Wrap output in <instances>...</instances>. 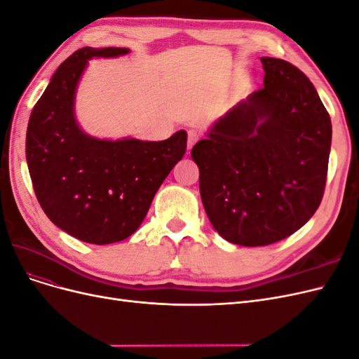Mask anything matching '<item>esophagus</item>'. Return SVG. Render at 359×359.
I'll return each instance as SVG.
<instances>
[{"label": "esophagus", "instance_id": "obj_1", "mask_svg": "<svg viewBox=\"0 0 359 359\" xmlns=\"http://www.w3.org/2000/svg\"><path fill=\"white\" fill-rule=\"evenodd\" d=\"M199 139V133L196 130H189V142H187V148L191 149V147L198 142Z\"/></svg>", "mask_w": 359, "mask_h": 359}]
</instances>
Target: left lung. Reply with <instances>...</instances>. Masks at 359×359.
Instances as JSON below:
<instances>
[{"mask_svg":"<svg viewBox=\"0 0 359 359\" xmlns=\"http://www.w3.org/2000/svg\"><path fill=\"white\" fill-rule=\"evenodd\" d=\"M264 88L235 104L191 149L206 215L226 241L268 245L295 233L319 208L331 118L290 62L260 58Z\"/></svg>","mask_w":359,"mask_h":359,"instance_id":"left-lung-1","label":"left lung"}]
</instances>
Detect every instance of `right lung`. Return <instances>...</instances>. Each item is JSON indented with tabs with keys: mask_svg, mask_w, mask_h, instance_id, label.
Masks as SVG:
<instances>
[{
	"mask_svg": "<svg viewBox=\"0 0 359 359\" xmlns=\"http://www.w3.org/2000/svg\"><path fill=\"white\" fill-rule=\"evenodd\" d=\"M127 48H82L50 78L31 112L25 154L40 206L61 231L90 244L123 241L144 222L157 190L187 148V132L166 140L100 139L74 115L88 61L127 55Z\"/></svg>",
	"mask_w": 359,
	"mask_h": 359,
	"instance_id": "obj_1",
	"label": "right lung"
}]
</instances>
